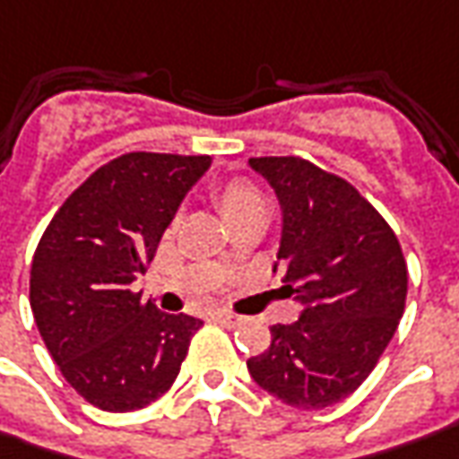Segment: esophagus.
<instances>
[{"mask_svg": "<svg viewBox=\"0 0 459 459\" xmlns=\"http://www.w3.org/2000/svg\"><path fill=\"white\" fill-rule=\"evenodd\" d=\"M213 319H216L218 324H223V326H236V324H238V316H233L229 311H216Z\"/></svg>", "mask_w": 459, "mask_h": 459, "instance_id": "1", "label": "esophagus"}]
</instances>
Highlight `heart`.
<instances>
[{"mask_svg":"<svg viewBox=\"0 0 459 459\" xmlns=\"http://www.w3.org/2000/svg\"><path fill=\"white\" fill-rule=\"evenodd\" d=\"M213 198L230 226L254 213H264V193L251 178L236 176L221 180L213 188Z\"/></svg>","mask_w":459,"mask_h":459,"instance_id":"1","label":"heart"}]
</instances>
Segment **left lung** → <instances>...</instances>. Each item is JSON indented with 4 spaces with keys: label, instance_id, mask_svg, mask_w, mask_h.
Wrapping results in <instances>:
<instances>
[{
    "label": "left lung",
    "instance_id": "1",
    "mask_svg": "<svg viewBox=\"0 0 459 459\" xmlns=\"http://www.w3.org/2000/svg\"><path fill=\"white\" fill-rule=\"evenodd\" d=\"M283 208L279 266L301 301L248 359L255 385L296 410H324L372 374L407 301V261L392 226L359 190L299 155L251 158ZM276 269V266H273Z\"/></svg>",
    "mask_w": 459,
    "mask_h": 459
}]
</instances>
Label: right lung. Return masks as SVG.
Wrapping results in <instances>:
<instances>
[{"label": "right lung", "instance_id": "obj_1", "mask_svg": "<svg viewBox=\"0 0 459 459\" xmlns=\"http://www.w3.org/2000/svg\"><path fill=\"white\" fill-rule=\"evenodd\" d=\"M208 163V155H117L67 195L37 243L34 324L62 377L105 412L163 397L204 324L158 311L130 286Z\"/></svg>", "mask_w": 459, "mask_h": 459}]
</instances>
